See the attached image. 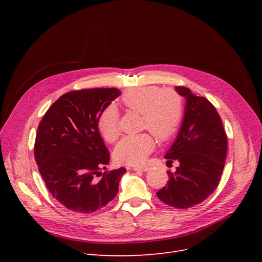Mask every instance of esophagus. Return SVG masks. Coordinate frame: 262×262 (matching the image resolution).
<instances>
[{"label":"esophagus","mask_w":262,"mask_h":262,"mask_svg":"<svg viewBox=\"0 0 262 262\" xmlns=\"http://www.w3.org/2000/svg\"><path fill=\"white\" fill-rule=\"evenodd\" d=\"M148 167H134L133 168V170L134 171H141V172H146V171H148Z\"/></svg>","instance_id":"1"}]
</instances>
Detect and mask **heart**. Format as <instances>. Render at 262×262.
<instances>
[{
	"label": "heart",
	"mask_w": 262,
	"mask_h": 262,
	"mask_svg": "<svg viewBox=\"0 0 262 262\" xmlns=\"http://www.w3.org/2000/svg\"><path fill=\"white\" fill-rule=\"evenodd\" d=\"M121 102L127 110L141 114V126L152 132L160 141L172 138L183 119L182 96L174 89L157 86H143L123 93ZM98 126L103 138L114 142L120 135L119 115L114 106H108L100 115ZM155 142L150 134L127 136L117 144L115 159L123 164L142 163L152 152Z\"/></svg>",
	"instance_id": "b5f03b06"
}]
</instances>
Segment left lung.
<instances>
[{"instance_id": "1", "label": "left lung", "mask_w": 262, "mask_h": 262, "mask_svg": "<svg viewBox=\"0 0 262 262\" xmlns=\"http://www.w3.org/2000/svg\"><path fill=\"white\" fill-rule=\"evenodd\" d=\"M186 99L184 119L175 141L164 158L180 166L168 172L169 181L157 192L164 204L190 208L204 202L217 187L227 153V136L214 106L189 88L176 86Z\"/></svg>"}]
</instances>
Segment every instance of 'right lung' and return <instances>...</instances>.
Wrapping results in <instances>:
<instances>
[{"mask_svg":"<svg viewBox=\"0 0 262 262\" xmlns=\"http://www.w3.org/2000/svg\"><path fill=\"white\" fill-rule=\"evenodd\" d=\"M121 95L117 88L68 92L41 120L35 141V159L53 198L66 208L92 213L113 201L124 168L104 172L108 149L98 128L103 110ZM102 175L99 181L95 176Z\"/></svg>","mask_w":262,"mask_h":262,"instance_id":"right-lung-1","label":"right lung"}]
</instances>
